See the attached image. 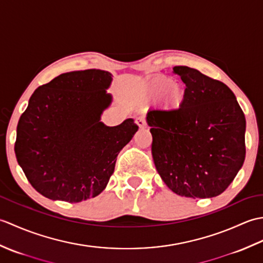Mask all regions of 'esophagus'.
Segmentation results:
<instances>
[{
  "label": "esophagus",
  "instance_id": "34e87169",
  "mask_svg": "<svg viewBox=\"0 0 263 263\" xmlns=\"http://www.w3.org/2000/svg\"><path fill=\"white\" fill-rule=\"evenodd\" d=\"M136 123H137V125L140 127V128H144L147 126V124H146V121H144L142 117H138L137 119V121H136Z\"/></svg>",
  "mask_w": 263,
  "mask_h": 263
}]
</instances>
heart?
<instances>
[{
	"label": "heart",
	"mask_w": 263,
	"mask_h": 263,
	"mask_svg": "<svg viewBox=\"0 0 263 263\" xmlns=\"http://www.w3.org/2000/svg\"><path fill=\"white\" fill-rule=\"evenodd\" d=\"M168 97L175 102L172 105L166 104ZM160 107L166 111L180 110L187 98V87L182 81L173 80L170 77H155L143 80L138 89V98L143 103L157 100Z\"/></svg>",
	"instance_id": "1"
}]
</instances>
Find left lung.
<instances>
[{
  "label": "left lung",
  "mask_w": 263,
  "mask_h": 263,
  "mask_svg": "<svg viewBox=\"0 0 263 263\" xmlns=\"http://www.w3.org/2000/svg\"><path fill=\"white\" fill-rule=\"evenodd\" d=\"M173 72L186 85L187 98L177 111L147 113L156 170L181 197H217L244 163V113L225 83L189 66Z\"/></svg>",
  "instance_id": "left-lung-1"
}]
</instances>
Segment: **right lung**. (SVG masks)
Returning <instances> with one entry per match:
<instances>
[{"mask_svg": "<svg viewBox=\"0 0 263 263\" xmlns=\"http://www.w3.org/2000/svg\"><path fill=\"white\" fill-rule=\"evenodd\" d=\"M113 76L72 71L38 87L16 126L14 153L37 192L51 200L81 202L102 193L116 157L138 131L133 119L107 126Z\"/></svg>", "mask_w": 263, "mask_h": 263, "instance_id": "add662e5", "label": "right lung"}]
</instances>
